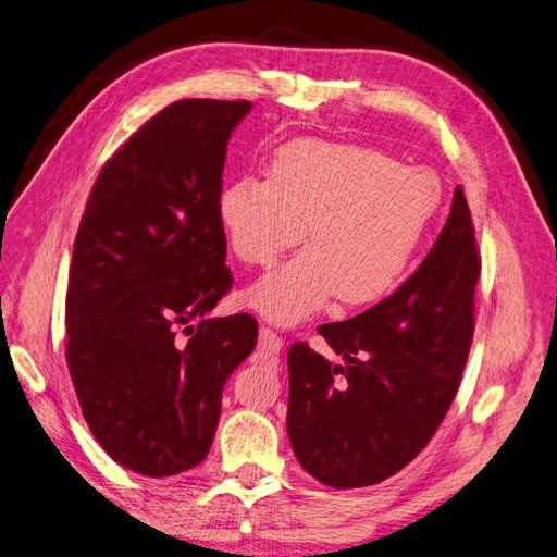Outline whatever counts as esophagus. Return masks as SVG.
Masks as SVG:
<instances>
[{
  "label": "esophagus",
  "instance_id": "esophagus-1",
  "mask_svg": "<svg viewBox=\"0 0 557 557\" xmlns=\"http://www.w3.org/2000/svg\"><path fill=\"white\" fill-rule=\"evenodd\" d=\"M282 335L275 331V329H271V326H261L259 329V345H257V349L259 351H263V354H277L280 349H282Z\"/></svg>",
  "mask_w": 557,
  "mask_h": 557
}]
</instances>
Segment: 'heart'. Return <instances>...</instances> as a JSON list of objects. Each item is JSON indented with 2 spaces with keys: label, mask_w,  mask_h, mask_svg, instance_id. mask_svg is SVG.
Here are the masks:
<instances>
[{
  "label": "heart",
  "mask_w": 557,
  "mask_h": 557,
  "mask_svg": "<svg viewBox=\"0 0 557 557\" xmlns=\"http://www.w3.org/2000/svg\"><path fill=\"white\" fill-rule=\"evenodd\" d=\"M440 201L435 173L372 148L300 138L273 154L265 181L226 183L218 218L231 252L249 265H273L308 224L310 245L245 294L265 319L298 324L333 296L368 308L396 292Z\"/></svg>",
  "instance_id": "b5f03b06"
}]
</instances>
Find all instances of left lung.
Returning <instances> with one entry per match:
<instances>
[{"label":"left lung","instance_id":"obj_1","mask_svg":"<svg viewBox=\"0 0 557 557\" xmlns=\"http://www.w3.org/2000/svg\"><path fill=\"white\" fill-rule=\"evenodd\" d=\"M479 273L472 214L456 187L417 273L370 310L317 329L345 363L292 345L286 430L305 472L333 488H363L423 451L468 363Z\"/></svg>","mask_w":557,"mask_h":557}]
</instances>
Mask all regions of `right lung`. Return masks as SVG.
I'll list each match as a JSON object with an SVG mask.
<instances>
[{"label":"right lung","mask_w":557,"mask_h":557,"mask_svg":"<svg viewBox=\"0 0 557 557\" xmlns=\"http://www.w3.org/2000/svg\"><path fill=\"white\" fill-rule=\"evenodd\" d=\"M249 109L183 99L159 111L106 161L76 233L69 374L103 451L138 474L173 476L208 456L222 388L257 345L252 314L206 317L233 286L218 196Z\"/></svg>","instance_id":"add662e5"}]
</instances>
